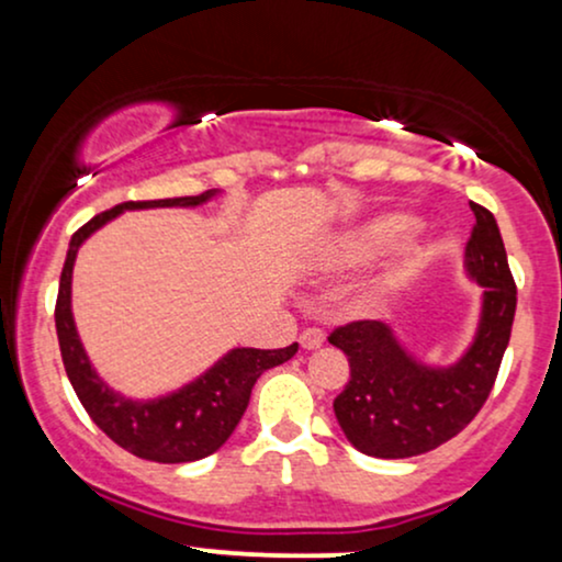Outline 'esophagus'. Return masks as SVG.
<instances>
[{"label": "esophagus", "instance_id": "34e87169", "mask_svg": "<svg viewBox=\"0 0 562 562\" xmlns=\"http://www.w3.org/2000/svg\"><path fill=\"white\" fill-rule=\"evenodd\" d=\"M322 344H325V333H322L319 327H306V330L301 333L303 348H319Z\"/></svg>", "mask_w": 562, "mask_h": 562}]
</instances>
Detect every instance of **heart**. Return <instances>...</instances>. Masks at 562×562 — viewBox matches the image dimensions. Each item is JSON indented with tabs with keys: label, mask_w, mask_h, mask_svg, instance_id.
Listing matches in <instances>:
<instances>
[{
	"label": "heart",
	"mask_w": 562,
	"mask_h": 562,
	"mask_svg": "<svg viewBox=\"0 0 562 562\" xmlns=\"http://www.w3.org/2000/svg\"><path fill=\"white\" fill-rule=\"evenodd\" d=\"M406 227H409V222L402 216H383L370 224H362V227L351 229L344 240L335 245L333 261L340 263V267H348V263L375 259L378 254H383L385 248H391L404 235Z\"/></svg>",
	"instance_id": "1"
}]
</instances>
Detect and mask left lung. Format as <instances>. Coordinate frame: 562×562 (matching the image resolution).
Returning a JSON list of instances; mask_svg holds the SVG:
<instances>
[{
	"mask_svg": "<svg viewBox=\"0 0 562 562\" xmlns=\"http://www.w3.org/2000/svg\"><path fill=\"white\" fill-rule=\"evenodd\" d=\"M475 224L465 263L483 288V317L475 344L460 364L430 370L406 357L389 327L357 319L335 327L330 344L348 357L351 380L335 398V417L362 454L404 460L441 447L465 430L494 389L515 319V288L496 218L470 203Z\"/></svg>",
	"mask_w": 562,
	"mask_h": 562,
	"instance_id": "left-lung-1",
	"label": "left lung"
}]
</instances>
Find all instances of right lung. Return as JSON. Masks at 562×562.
<instances>
[{
	"label": "right lung",
	"instance_id": "obj_1",
	"mask_svg": "<svg viewBox=\"0 0 562 562\" xmlns=\"http://www.w3.org/2000/svg\"><path fill=\"white\" fill-rule=\"evenodd\" d=\"M214 192L190 198H166V200H128V203L115 205L111 211H102L89 218L81 229L70 237V248L63 263L60 290H57L55 303V327L57 344H60L63 367L74 385L76 396L92 423L121 449L132 451L139 460L164 462V465H177V462L203 460L214 454L232 430L240 423L245 406L250 402L254 383L272 367L288 362L299 344L285 348H235L222 362L211 367L203 378L190 383L187 389L171 396L158 398V402H126L124 396L113 393L94 375L89 367L87 353H83L79 335L74 327V314H70V274H74V261L79 245L100 229L102 224L111 222L121 211L128 209H166V205H200Z\"/></svg>",
	"mask_w": 562,
	"mask_h": 562
}]
</instances>
